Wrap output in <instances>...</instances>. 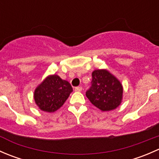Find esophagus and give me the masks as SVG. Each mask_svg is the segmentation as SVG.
Here are the masks:
<instances>
[{
    "instance_id": "obj_1",
    "label": "esophagus",
    "mask_w": 159,
    "mask_h": 159,
    "mask_svg": "<svg viewBox=\"0 0 159 159\" xmlns=\"http://www.w3.org/2000/svg\"><path fill=\"white\" fill-rule=\"evenodd\" d=\"M82 90V87L81 86H78V87L75 88V91H81Z\"/></svg>"
}]
</instances>
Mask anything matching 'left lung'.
<instances>
[{"mask_svg": "<svg viewBox=\"0 0 159 159\" xmlns=\"http://www.w3.org/2000/svg\"><path fill=\"white\" fill-rule=\"evenodd\" d=\"M123 89L115 77L106 70L92 72L91 86L86 96L92 105L103 111L113 110L121 104Z\"/></svg>", "mask_w": 159, "mask_h": 159, "instance_id": "8db88e82", "label": "left lung"}]
</instances>
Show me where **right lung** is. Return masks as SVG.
Returning <instances> with one entry per match:
<instances>
[{
    "label": "right lung",
    "mask_w": 159,
    "mask_h": 159,
    "mask_svg": "<svg viewBox=\"0 0 159 159\" xmlns=\"http://www.w3.org/2000/svg\"><path fill=\"white\" fill-rule=\"evenodd\" d=\"M72 91L68 81L54 75L48 77L35 89L34 98L40 109L54 112L63 105Z\"/></svg>",
    "instance_id": "right-lung-1"
}]
</instances>
